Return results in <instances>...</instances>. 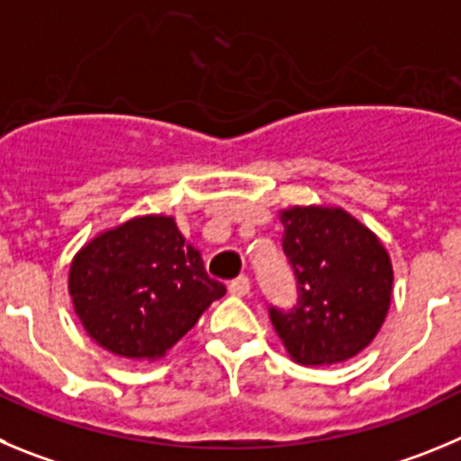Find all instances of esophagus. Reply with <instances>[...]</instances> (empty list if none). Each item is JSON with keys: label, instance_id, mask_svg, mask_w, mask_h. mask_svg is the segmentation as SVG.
Wrapping results in <instances>:
<instances>
[{"label": "esophagus", "instance_id": "1", "mask_svg": "<svg viewBox=\"0 0 461 461\" xmlns=\"http://www.w3.org/2000/svg\"><path fill=\"white\" fill-rule=\"evenodd\" d=\"M250 279L248 277H239L230 284V294L236 295V298H245V295H250Z\"/></svg>", "mask_w": 461, "mask_h": 461}]
</instances>
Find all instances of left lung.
Masks as SVG:
<instances>
[{"label": "left lung", "instance_id": "8db88e82", "mask_svg": "<svg viewBox=\"0 0 461 461\" xmlns=\"http://www.w3.org/2000/svg\"><path fill=\"white\" fill-rule=\"evenodd\" d=\"M282 248L298 279V304L270 309L275 332L303 366L359 355L380 332L391 307L393 266L375 231L341 206L279 211Z\"/></svg>", "mask_w": 461, "mask_h": 461}]
</instances>
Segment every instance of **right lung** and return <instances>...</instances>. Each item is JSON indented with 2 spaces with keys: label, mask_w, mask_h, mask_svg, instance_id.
<instances>
[{
  "label": "right lung",
  "mask_w": 461,
  "mask_h": 461,
  "mask_svg": "<svg viewBox=\"0 0 461 461\" xmlns=\"http://www.w3.org/2000/svg\"><path fill=\"white\" fill-rule=\"evenodd\" d=\"M68 291L97 346L127 359H161L225 286L204 270L172 216L148 213L109 227L72 257Z\"/></svg>",
  "instance_id": "obj_1"
}]
</instances>
